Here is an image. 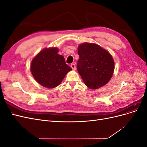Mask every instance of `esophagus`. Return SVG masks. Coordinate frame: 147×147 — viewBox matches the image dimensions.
I'll list each match as a JSON object with an SVG mask.
<instances>
[{"label": "esophagus", "instance_id": "esophagus-1", "mask_svg": "<svg viewBox=\"0 0 147 147\" xmlns=\"http://www.w3.org/2000/svg\"><path fill=\"white\" fill-rule=\"evenodd\" d=\"M70 67H71V68H72L74 70H75V69H76V67H75V65L74 64H72L70 65Z\"/></svg>", "mask_w": 147, "mask_h": 147}]
</instances>
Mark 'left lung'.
Instances as JSON below:
<instances>
[{
	"instance_id": "obj_1",
	"label": "left lung",
	"mask_w": 147,
	"mask_h": 147,
	"mask_svg": "<svg viewBox=\"0 0 147 147\" xmlns=\"http://www.w3.org/2000/svg\"><path fill=\"white\" fill-rule=\"evenodd\" d=\"M78 55L77 70L88 88L94 90L109 82L113 74L114 61L107 51L96 44L85 43L78 46Z\"/></svg>"
}]
</instances>
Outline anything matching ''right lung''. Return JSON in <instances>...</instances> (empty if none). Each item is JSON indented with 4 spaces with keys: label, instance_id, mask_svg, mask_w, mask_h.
Instances as JSON below:
<instances>
[{
    "label": "right lung",
    "instance_id": "obj_1",
    "mask_svg": "<svg viewBox=\"0 0 147 147\" xmlns=\"http://www.w3.org/2000/svg\"><path fill=\"white\" fill-rule=\"evenodd\" d=\"M56 48L44 49L32 61L31 72L36 81L44 87L53 88L63 81L67 73L72 70L66 64L63 56Z\"/></svg>",
    "mask_w": 147,
    "mask_h": 147
}]
</instances>
